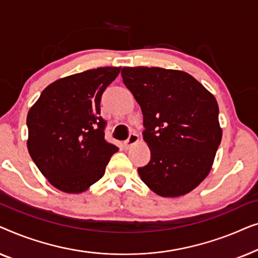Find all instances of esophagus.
<instances>
[{
    "label": "esophagus",
    "mask_w": 258,
    "mask_h": 258,
    "mask_svg": "<svg viewBox=\"0 0 258 258\" xmlns=\"http://www.w3.org/2000/svg\"><path fill=\"white\" fill-rule=\"evenodd\" d=\"M139 140H140V139H139V135H137V134H135V133H132V134H130V135H129L128 140L124 141V143H123V147H124L125 149H129L130 147L134 146V144L139 142Z\"/></svg>",
    "instance_id": "obj_1"
}]
</instances>
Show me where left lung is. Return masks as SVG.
Segmentation results:
<instances>
[{
    "label": "left lung",
    "mask_w": 258,
    "mask_h": 258,
    "mask_svg": "<svg viewBox=\"0 0 258 258\" xmlns=\"http://www.w3.org/2000/svg\"><path fill=\"white\" fill-rule=\"evenodd\" d=\"M121 75L142 109L150 149L141 179L162 197L190 192L210 172L222 140L216 98L181 70L124 67Z\"/></svg>",
    "instance_id": "1"
}]
</instances>
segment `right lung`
<instances>
[{
	"label": "right lung",
	"mask_w": 258,
	"mask_h": 258,
	"mask_svg": "<svg viewBox=\"0 0 258 258\" xmlns=\"http://www.w3.org/2000/svg\"><path fill=\"white\" fill-rule=\"evenodd\" d=\"M119 72L121 67H101L55 81L28 112V151L56 189L86 191L118 150L104 139L100 103Z\"/></svg>",
	"instance_id": "add662e5"
}]
</instances>
